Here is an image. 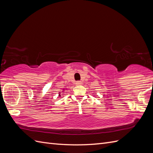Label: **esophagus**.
I'll list each match as a JSON object with an SVG mask.
<instances>
[{"mask_svg": "<svg viewBox=\"0 0 153 153\" xmlns=\"http://www.w3.org/2000/svg\"><path fill=\"white\" fill-rule=\"evenodd\" d=\"M82 82L81 81H77L76 82V85H82Z\"/></svg>", "mask_w": 153, "mask_h": 153, "instance_id": "1", "label": "esophagus"}]
</instances>
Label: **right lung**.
<instances>
[{
	"mask_svg": "<svg viewBox=\"0 0 153 153\" xmlns=\"http://www.w3.org/2000/svg\"><path fill=\"white\" fill-rule=\"evenodd\" d=\"M64 91H65V89H63V90H62V92H64ZM61 92H59V96H60V97H61ZM63 94H62V95H63Z\"/></svg>",
	"mask_w": 153,
	"mask_h": 153,
	"instance_id": "right-lung-1",
	"label": "right lung"
}]
</instances>
